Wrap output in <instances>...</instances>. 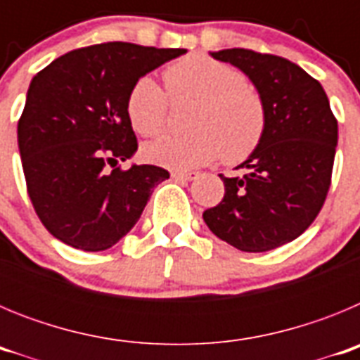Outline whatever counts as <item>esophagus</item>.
Masks as SVG:
<instances>
[{
    "label": "esophagus",
    "mask_w": 360,
    "mask_h": 360,
    "mask_svg": "<svg viewBox=\"0 0 360 360\" xmlns=\"http://www.w3.org/2000/svg\"><path fill=\"white\" fill-rule=\"evenodd\" d=\"M171 176H173L174 180H180V182H191V180H195V178L198 176V173H196V171H173Z\"/></svg>",
    "instance_id": "esophagus-1"
}]
</instances>
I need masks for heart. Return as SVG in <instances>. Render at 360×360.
<instances>
[{
  "label": "heart",
  "instance_id": "b5f03b06",
  "mask_svg": "<svg viewBox=\"0 0 360 360\" xmlns=\"http://www.w3.org/2000/svg\"><path fill=\"white\" fill-rule=\"evenodd\" d=\"M167 94L173 98H196L187 135H165L144 146L149 162L169 169H193L224 155L240 162L262 144L269 124L262 94L247 82L241 70L203 53H193L167 66ZM151 77L136 79L126 98V115L142 136L165 129L169 97Z\"/></svg>",
  "mask_w": 360,
  "mask_h": 360
}]
</instances>
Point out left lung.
<instances>
[{"label":"left lung","instance_id":"obj_1","mask_svg":"<svg viewBox=\"0 0 360 360\" xmlns=\"http://www.w3.org/2000/svg\"><path fill=\"white\" fill-rule=\"evenodd\" d=\"M238 66L265 101L262 144L224 180L225 195L203 212L219 240L243 252H266L301 236L317 218L332 184L337 119L317 79L285 57L247 49L211 53Z\"/></svg>","mask_w":360,"mask_h":360}]
</instances>
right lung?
I'll return each instance as SVG.
<instances>
[{
  "label": "right lung",
  "mask_w": 360,
  "mask_h": 360,
  "mask_svg": "<svg viewBox=\"0 0 360 360\" xmlns=\"http://www.w3.org/2000/svg\"><path fill=\"white\" fill-rule=\"evenodd\" d=\"M182 53L122 41L91 44L32 79L18 144L30 202L53 238L88 252L110 249L139 221L153 187L169 178L158 165L115 164L139 148L126 115L129 88Z\"/></svg>",
  "instance_id": "1"
}]
</instances>
